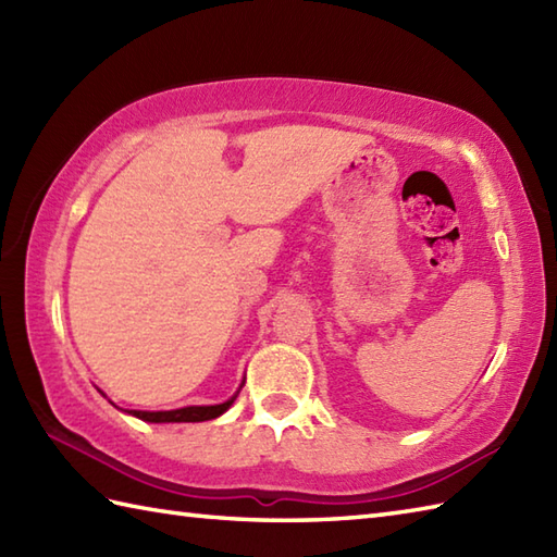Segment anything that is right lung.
Returning a JSON list of instances; mask_svg holds the SVG:
<instances>
[{
  "instance_id": "1",
  "label": "right lung",
  "mask_w": 557,
  "mask_h": 557,
  "mask_svg": "<svg viewBox=\"0 0 557 557\" xmlns=\"http://www.w3.org/2000/svg\"><path fill=\"white\" fill-rule=\"evenodd\" d=\"M239 395V393H236ZM234 397H230L227 401H222V405H212V407H184V409H172V411H136L132 409L128 413H134V417L150 421V423H188V421H210V419H218L220 413L227 411L234 405Z\"/></svg>"
}]
</instances>
